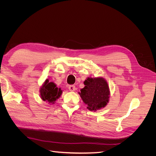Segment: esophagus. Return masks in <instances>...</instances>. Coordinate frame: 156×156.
<instances>
[{"instance_id":"obj_1","label":"esophagus","mask_w":156,"mask_h":156,"mask_svg":"<svg viewBox=\"0 0 156 156\" xmlns=\"http://www.w3.org/2000/svg\"><path fill=\"white\" fill-rule=\"evenodd\" d=\"M68 88H69V90L72 91V92L75 90V87L74 85H69V86L68 87Z\"/></svg>"}]
</instances>
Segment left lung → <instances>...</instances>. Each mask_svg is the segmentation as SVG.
Masks as SVG:
<instances>
[{"instance_id":"1","label":"left lung","mask_w":156,"mask_h":156,"mask_svg":"<svg viewBox=\"0 0 156 156\" xmlns=\"http://www.w3.org/2000/svg\"><path fill=\"white\" fill-rule=\"evenodd\" d=\"M85 85L79 93L83 101L90 111H97L107 105L109 98V88L102 77H88L84 82Z\"/></svg>"}]
</instances>
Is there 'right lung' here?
Masks as SVG:
<instances>
[{
    "mask_svg": "<svg viewBox=\"0 0 156 156\" xmlns=\"http://www.w3.org/2000/svg\"><path fill=\"white\" fill-rule=\"evenodd\" d=\"M62 92V91L60 88L56 87L54 83H49V80H46L43 87L40 89V95L42 100L51 103H54L60 98Z\"/></svg>",
    "mask_w": 156,
    "mask_h": 156,
    "instance_id": "right-lung-1",
    "label": "right lung"
}]
</instances>
